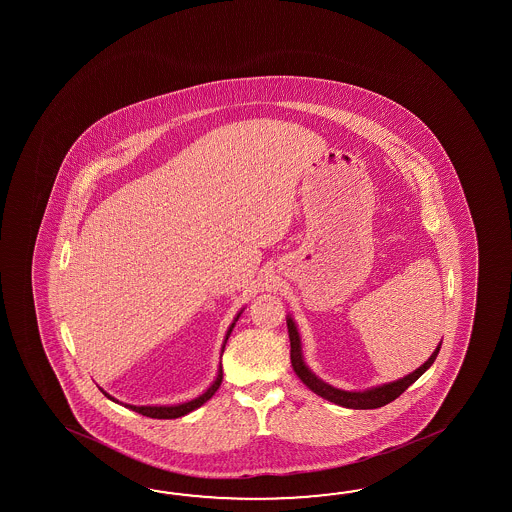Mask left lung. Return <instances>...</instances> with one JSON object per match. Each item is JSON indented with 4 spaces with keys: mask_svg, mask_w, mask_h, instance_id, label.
<instances>
[{
    "mask_svg": "<svg viewBox=\"0 0 512 512\" xmlns=\"http://www.w3.org/2000/svg\"><path fill=\"white\" fill-rule=\"evenodd\" d=\"M287 329H289V340H291V364H293L294 373L300 377V381L304 382L305 386L309 390H313L316 395L327 399L329 403H335L344 408H353V410H373V408H381L384 404L395 401L408 386H412L434 364L435 357L441 349V342H439V346L434 349V353L430 355V359L426 360L423 366H419L414 373L406 375L399 381L388 382V384H382L377 388L364 390V392H346V390L333 388L331 384L318 379L315 373L305 366L300 335H298V329L294 326L291 316L287 318Z\"/></svg>",
    "mask_w": 512,
    "mask_h": 512,
    "instance_id": "obj_1",
    "label": "left lung"
}]
</instances>
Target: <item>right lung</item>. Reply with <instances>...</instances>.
I'll use <instances>...</instances> for the list:
<instances>
[{
    "label": "right lung",
    "mask_w": 512,
    "mask_h": 512,
    "mask_svg": "<svg viewBox=\"0 0 512 512\" xmlns=\"http://www.w3.org/2000/svg\"><path fill=\"white\" fill-rule=\"evenodd\" d=\"M240 315L241 313H238L236 318H234V322L230 324L229 331H227V337H225V342H223V348H221V353H223L225 344H227L230 333H232V329H234V326H236V322H238ZM221 381H223V370H221V366H219L218 377H216V381L210 384V388H208L207 392L201 393L199 397L192 399V401H188V403L175 404V406H133V404H124V406H126V408H130V410H133V412H137V414L146 415V417H152V419H177V417H181V415L194 412L196 408H199V406H203V404L207 403L208 399H210L214 393L218 392V388L221 386ZM98 390L104 393V395L108 397L109 401H113V403H119L115 397H111V395L104 392L102 388H98Z\"/></svg>",
    "instance_id": "1"
}]
</instances>
